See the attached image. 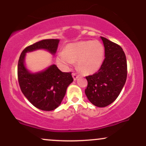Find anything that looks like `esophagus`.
I'll list each match as a JSON object with an SVG mask.
<instances>
[{"label": "esophagus", "instance_id": "esophagus-1", "mask_svg": "<svg viewBox=\"0 0 146 146\" xmlns=\"http://www.w3.org/2000/svg\"><path fill=\"white\" fill-rule=\"evenodd\" d=\"M72 75H73V80H76L77 79L79 78V75H77V73H72Z\"/></svg>", "mask_w": 146, "mask_h": 146}]
</instances>
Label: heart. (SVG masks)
Returning a JSON list of instances; mask_svg holds the SVG:
<instances>
[{"instance_id":"obj_1","label":"heart","mask_w":146,"mask_h":146,"mask_svg":"<svg viewBox=\"0 0 146 146\" xmlns=\"http://www.w3.org/2000/svg\"><path fill=\"white\" fill-rule=\"evenodd\" d=\"M104 57V46L99 41H82L68 45L60 52L58 60L64 66H70L78 62V68L85 74L96 72Z\"/></svg>"}]
</instances>
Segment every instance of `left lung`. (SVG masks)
<instances>
[{"label":"left lung","instance_id":"left-lung-1","mask_svg":"<svg viewBox=\"0 0 146 146\" xmlns=\"http://www.w3.org/2000/svg\"><path fill=\"white\" fill-rule=\"evenodd\" d=\"M105 48V58L97 73L86 76L85 93L88 100L98 107H105L115 101L127 78V61L119 44L101 37Z\"/></svg>","mask_w":146,"mask_h":146}]
</instances>
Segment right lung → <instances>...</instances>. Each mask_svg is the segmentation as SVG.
Returning a JSON list of instances; mask_svg holds the SVG:
<instances>
[{
    "mask_svg": "<svg viewBox=\"0 0 146 146\" xmlns=\"http://www.w3.org/2000/svg\"><path fill=\"white\" fill-rule=\"evenodd\" d=\"M60 40H42L27 46L20 56L18 64V80L21 91L38 109L50 111L59 106L66 94V88L73 81L71 72L65 73L51 65L44 71L29 73L25 68L24 60L27 52L44 48L55 54Z\"/></svg>",
    "mask_w": 146,
    "mask_h": 146,
    "instance_id": "1",
    "label": "right lung"
}]
</instances>
